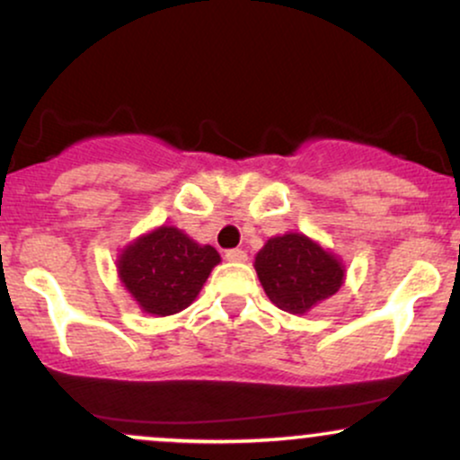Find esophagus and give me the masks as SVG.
Returning <instances> with one entry per match:
<instances>
[{
  "label": "esophagus",
  "instance_id": "34e87169",
  "mask_svg": "<svg viewBox=\"0 0 460 460\" xmlns=\"http://www.w3.org/2000/svg\"><path fill=\"white\" fill-rule=\"evenodd\" d=\"M225 260L234 263H244L248 260V255L246 251H242V248H231V251L225 252Z\"/></svg>",
  "mask_w": 460,
  "mask_h": 460
}]
</instances>
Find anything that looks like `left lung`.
<instances>
[{
  "instance_id": "8db88e82",
  "label": "left lung",
  "mask_w": 460,
  "mask_h": 460,
  "mask_svg": "<svg viewBox=\"0 0 460 460\" xmlns=\"http://www.w3.org/2000/svg\"><path fill=\"white\" fill-rule=\"evenodd\" d=\"M263 292L279 309L307 314L340 292L346 270L341 261L303 234L270 237L255 257Z\"/></svg>"
}]
</instances>
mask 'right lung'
Segmentation results:
<instances>
[{
    "label": "right lung",
    "instance_id": "right-lung-1",
    "mask_svg": "<svg viewBox=\"0 0 460 460\" xmlns=\"http://www.w3.org/2000/svg\"><path fill=\"white\" fill-rule=\"evenodd\" d=\"M220 255L177 226H157L123 248L119 277L142 311L172 315L192 305Z\"/></svg>",
    "mask_w": 460,
    "mask_h": 460
}]
</instances>
